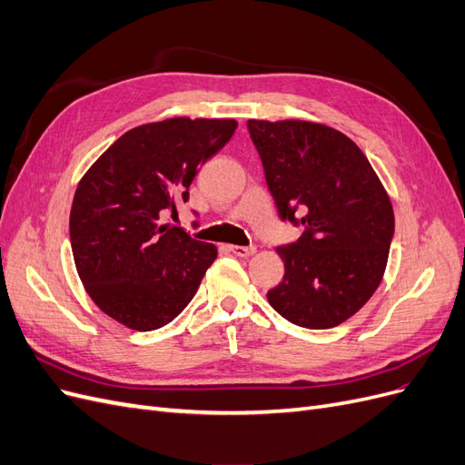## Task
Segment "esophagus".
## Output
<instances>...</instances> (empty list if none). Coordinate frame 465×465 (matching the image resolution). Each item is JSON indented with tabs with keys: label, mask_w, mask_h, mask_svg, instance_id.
Segmentation results:
<instances>
[{
	"label": "esophagus",
	"mask_w": 465,
	"mask_h": 465,
	"mask_svg": "<svg viewBox=\"0 0 465 465\" xmlns=\"http://www.w3.org/2000/svg\"><path fill=\"white\" fill-rule=\"evenodd\" d=\"M231 252H232L234 256L248 258V256H254L256 254V246H231Z\"/></svg>",
	"instance_id": "34e87169"
}]
</instances>
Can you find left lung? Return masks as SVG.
<instances>
[{
	"label": "left lung",
	"instance_id": "1",
	"mask_svg": "<svg viewBox=\"0 0 465 465\" xmlns=\"http://www.w3.org/2000/svg\"><path fill=\"white\" fill-rule=\"evenodd\" d=\"M248 132L279 217L304 227L297 242L277 248L285 275L267 301L301 328L340 326L386 270L393 209L382 182L357 143L330 125L248 120Z\"/></svg>",
	"mask_w": 465,
	"mask_h": 465
}]
</instances>
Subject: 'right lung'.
<instances>
[{
  "instance_id": "add662e5",
  "label": "right lung",
  "mask_w": 465,
  "mask_h": 465,
  "mask_svg": "<svg viewBox=\"0 0 465 465\" xmlns=\"http://www.w3.org/2000/svg\"><path fill=\"white\" fill-rule=\"evenodd\" d=\"M234 120L168 118L116 139L81 178L69 215L77 273L104 314L137 331L173 322L193 299L217 248L163 224L188 202L198 168Z\"/></svg>"
}]
</instances>
